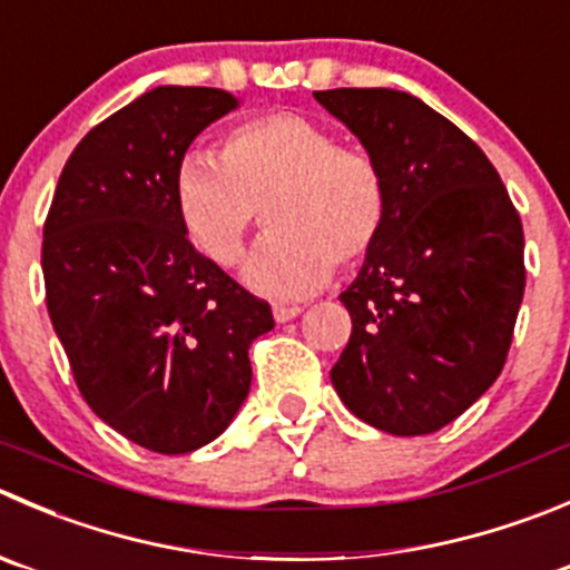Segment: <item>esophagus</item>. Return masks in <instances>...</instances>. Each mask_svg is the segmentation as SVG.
<instances>
[{
  "mask_svg": "<svg viewBox=\"0 0 570 570\" xmlns=\"http://www.w3.org/2000/svg\"><path fill=\"white\" fill-rule=\"evenodd\" d=\"M301 312H303L301 306H286V303H275L273 306L275 323H289V320H295Z\"/></svg>",
  "mask_w": 570,
  "mask_h": 570,
  "instance_id": "1",
  "label": "esophagus"
}]
</instances>
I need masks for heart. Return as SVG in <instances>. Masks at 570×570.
I'll return each mask as SVG.
<instances>
[{"instance_id": "1", "label": "heart", "mask_w": 570, "mask_h": 570, "mask_svg": "<svg viewBox=\"0 0 570 570\" xmlns=\"http://www.w3.org/2000/svg\"><path fill=\"white\" fill-rule=\"evenodd\" d=\"M175 206L191 245L217 267H236L264 208L269 234L247 258L262 295L301 297L375 250L390 217L384 169L342 147L320 121L264 114L230 127L219 161L191 153L175 178Z\"/></svg>"}]
</instances>
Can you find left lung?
Masks as SVG:
<instances>
[{
    "label": "left lung",
    "instance_id": "left-lung-1",
    "mask_svg": "<svg viewBox=\"0 0 570 570\" xmlns=\"http://www.w3.org/2000/svg\"><path fill=\"white\" fill-rule=\"evenodd\" d=\"M314 99L390 189L384 234L340 295L353 331L331 384L381 432H440L507 362L527 286L521 217L476 141L412 94L331 88Z\"/></svg>",
    "mask_w": 570,
    "mask_h": 570
}]
</instances>
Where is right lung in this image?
<instances>
[{
    "mask_svg": "<svg viewBox=\"0 0 570 570\" xmlns=\"http://www.w3.org/2000/svg\"><path fill=\"white\" fill-rule=\"evenodd\" d=\"M234 94L158 86L86 132L43 223L49 320L99 420L156 454L217 440L250 392L269 303L186 236L175 178Z\"/></svg>",
    "mask_w": 570,
    "mask_h": 570,
    "instance_id": "add662e5",
    "label": "right lung"
}]
</instances>
